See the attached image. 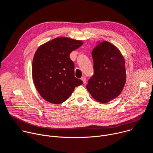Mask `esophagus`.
<instances>
[{"label": "esophagus", "instance_id": "obj_1", "mask_svg": "<svg viewBox=\"0 0 153 153\" xmlns=\"http://www.w3.org/2000/svg\"><path fill=\"white\" fill-rule=\"evenodd\" d=\"M81 80L83 81V83H85L86 82V78H85V77H82L81 78Z\"/></svg>", "mask_w": 153, "mask_h": 153}]
</instances>
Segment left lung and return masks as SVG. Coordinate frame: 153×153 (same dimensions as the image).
Wrapping results in <instances>:
<instances>
[{"label":"left lung","mask_w":153,"mask_h":153,"mask_svg":"<svg viewBox=\"0 0 153 153\" xmlns=\"http://www.w3.org/2000/svg\"><path fill=\"white\" fill-rule=\"evenodd\" d=\"M94 75L86 88L97 102L105 103L119 96L126 82L125 62L120 50L110 42H98L92 51Z\"/></svg>","instance_id":"1"}]
</instances>
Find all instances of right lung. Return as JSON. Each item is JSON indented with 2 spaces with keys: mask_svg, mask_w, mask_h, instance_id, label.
<instances>
[{
  "mask_svg": "<svg viewBox=\"0 0 153 153\" xmlns=\"http://www.w3.org/2000/svg\"><path fill=\"white\" fill-rule=\"evenodd\" d=\"M83 42L68 37H57L41 45L32 64L33 80L39 94L46 101L60 104L67 100L76 86L83 82L74 77V64L70 53Z\"/></svg>",
  "mask_w": 153,
  "mask_h": 153,
  "instance_id": "add662e5",
  "label": "right lung"
}]
</instances>
